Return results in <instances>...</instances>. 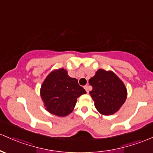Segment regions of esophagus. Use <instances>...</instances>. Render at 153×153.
Segmentation results:
<instances>
[{
    "label": "esophagus",
    "instance_id": "esophagus-1",
    "mask_svg": "<svg viewBox=\"0 0 153 153\" xmlns=\"http://www.w3.org/2000/svg\"><path fill=\"white\" fill-rule=\"evenodd\" d=\"M84 88H85V90L86 91L87 93H88V92H89V87H88V85H85Z\"/></svg>",
    "mask_w": 153,
    "mask_h": 153
}]
</instances>
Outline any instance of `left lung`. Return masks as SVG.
Here are the masks:
<instances>
[{"mask_svg":"<svg viewBox=\"0 0 153 153\" xmlns=\"http://www.w3.org/2000/svg\"><path fill=\"white\" fill-rule=\"evenodd\" d=\"M88 83L93 87L89 94L95 107L102 115H110L116 112L126 100L125 85L112 71L100 69Z\"/></svg>","mask_w":153,"mask_h":153,"instance_id":"obj_1","label":"left lung"}]
</instances>
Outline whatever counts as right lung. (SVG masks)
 Instances as JSON below:
<instances>
[{
    "instance_id": "obj_1",
    "label": "right lung",
    "mask_w": 153,
    "mask_h": 153,
    "mask_svg": "<svg viewBox=\"0 0 153 153\" xmlns=\"http://www.w3.org/2000/svg\"><path fill=\"white\" fill-rule=\"evenodd\" d=\"M86 93L64 69L53 70L41 85V96L46 109L56 116L64 117L73 112L77 98Z\"/></svg>"
}]
</instances>
